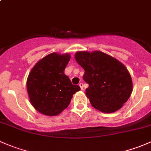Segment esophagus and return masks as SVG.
Returning a JSON list of instances; mask_svg holds the SVG:
<instances>
[{"label":"esophagus","mask_w":151,"mask_h":151,"mask_svg":"<svg viewBox=\"0 0 151 151\" xmlns=\"http://www.w3.org/2000/svg\"><path fill=\"white\" fill-rule=\"evenodd\" d=\"M79 86L80 87V88H81V90H83V88H84V86H83V83H80L79 84Z\"/></svg>","instance_id":"obj_1"}]
</instances>
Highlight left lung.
<instances>
[{
  "instance_id": "left-lung-1",
  "label": "left lung",
  "mask_w": 151,
  "mask_h": 151,
  "mask_svg": "<svg viewBox=\"0 0 151 151\" xmlns=\"http://www.w3.org/2000/svg\"><path fill=\"white\" fill-rule=\"evenodd\" d=\"M75 60L85 70L83 80L89 85L87 97L94 108L105 113L118 110L132 92V80L126 66L100 51L77 52Z\"/></svg>"
}]
</instances>
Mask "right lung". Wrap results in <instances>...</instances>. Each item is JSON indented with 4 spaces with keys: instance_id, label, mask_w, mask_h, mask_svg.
I'll return each instance as SVG.
<instances>
[{
    "instance_id": "obj_1",
    "label": "right lung",
    "mask_w": 151,
    "mask_h": 151,
    "mask_svg": "<svg viewBox=\"0 0 151 151\" xmlns=\"http://www.w3.org/2000/svg\"><path fill=\"white\" fill-rule=\"evenodd\" d=\"M70 58L68 53H51L30 71L27 91L30 103L40 113L47 116L59 115L69 105L73 94L80 90L64 74Z\"/></svg>"
}]
</instances>
